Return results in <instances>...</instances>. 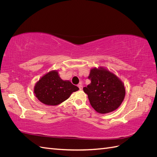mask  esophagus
<instances>
[{
    "label": "esophagus",
    "mask_w": 157,
    "mask_h": 157,
    "mask_svg": "<svg viewBox=\"0 0 157 157\" xmlns=\"http://www.w3.org/2000/svg\"><path fill=\"white\" fill-rule=\"evenodd\" d=\"M78 87L79 88V89L80 90H81L82 89V83H80L79 84H78Z\"/></svg>",
    "instance_id": "obj_1"
}]
</instances>
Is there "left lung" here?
I'll return each mask as SVG.
<instances>
[{"label": "left lung", "instance_id": "8db88e82", "mask_svg": "<svg viewBox=\"0 0 157 157\" xmlns=\"http://www.w3.org/2000/svg\"><path fill=\"white\" fill-rule=\"evenodd\" d=\"M88 78L91 83L84 87L83 90L98 113H110L121 105L125 96V88L115 74L103 67L93 68L90 70Z\"/></svg>", "mask_w": 157, "mask_h": 157}]
</instances>
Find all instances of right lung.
Here are the masks:
<instances>
[{"mask_svg": "<svg viewBox=\"0 0 157 157\" xmlns=\"http://www.w3.org/2000/svg\"><path fill=\"white\" fill-rule=\"evenodd\" d=\"M79 88L69 80H63L57 71H52L36 82L34 93L39 100L48 105H57L67 99Z\"/></svg>", "mask_w": 157, "mask_h": 157, "instance_id": "obj_1", "label": "right lung"}]
</instances>
